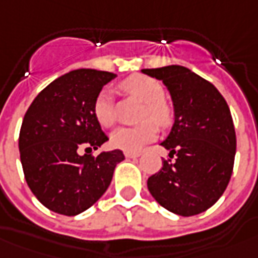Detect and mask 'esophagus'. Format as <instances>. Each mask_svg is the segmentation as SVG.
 Returning a JSON list of instances; mask_svg holds the SVG:
<instances>
[{
	"mask_svg": "<svg viewBox=\"0 0 258 258\" xmlns=\"http://www.w3.org/2000/svg\"><path fill=\"white\" fill-rule=\"evenodd\" d=\"M139 152H125L126 159H136V157H139Z\"/></svg>",
	"mask_w": 258,
	"mask_h": 258,
	"instance_id": "34e87169",
	"label": "esophagus"
}]
</instances>
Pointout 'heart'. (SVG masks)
<instances>
[{
	"mask_svg": "<svg viewBox=\"0 0 258 258\" xmlns=\"http://www.w3.org/2000/svg\"><path fill=\"white\" fill-rule=\"evenodd\" d=\"M120 88L143 102L140 119H152L160 127H166L171 123L173 111L163 99L164 88L157 80L138 74L125 80ZM92 109L101 126L111 127L115 123L113 98L108 90H102L97 95ZM152 122L145 120L136 126H120L111 133V145L123 152H139L146 143L156 138L157 127Z\"/></svg>",
	"mask_w": 258,
	"mask_h": 258,
	"instance_id": "b5f03b06",
	"label": "heart"
}]
</instances>
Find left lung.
<instances>
[{
    "label": "left lung",
    "mask_w": 258,
    "mask_h": 258,
    "mask_svg": "<svg viewBox=\"0 0 258 258\" xmlns=\"http://www.w3.org/2000/svg\"><path fill=\"white\" fill-rule=\"evenodd\" d=\"M170 92L174 123L160 145L175 161H164L147 180L152 197L181 216L205 212L225 192L236 154L233 119L226 101L205 78L182 66L143 69Z\"/></svg>",
    "instance_id": "1"
}]
</instances>
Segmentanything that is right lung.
Returning <instances> with one entry per match:
<instances>
[{"label":"right lung","instance_id":"1","mask_svg":"<svg viewBox=\"0 0 258 258\" xmlns=\"http://www.w3.org/2000/svg\"><path fill=\"white\" fill-rule=\"evenodd\" d=\"M115 77L92 69L73 70L39 92L25 113L19 133L25 180L40 204L56 214L76 216L92 207L125 160L120 150L90 154L108 140L92 108Z\"/></svg>","mask_w":258,"mask_h":258}]
</instances>
